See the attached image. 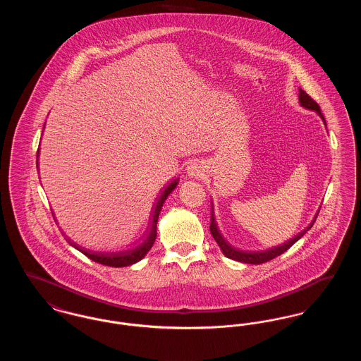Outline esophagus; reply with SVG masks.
<instances>
[{
    "mask_svg": "<svg viewBox=\"0 0 361 361\" xmlns=\"http://www.w3.org/2000/svg\"><path fill=\"white\" fill-rule=\"evenodd\" d=\"M188 176L190 177H195V178H197V177H200L202 176V173H203V169H202V166H199V164H196V162H193V164H190L188 166Z\"/></svg>",
    "mask_w": 361,
    "mask_h": 361,
    "instance_id": "1",
    "label": "esophagus"
}]
</instances>
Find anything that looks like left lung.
Segmentation results:
<instances>
[{
  "label": "left lung",
  "instance_id": "1",
  "mask_svg": "<svg viewBox=\"0 0 361 361\" xmlns=\"http://www.w3.org/2000/svg\"><path fill=\"white\" fill-rule=\"evenodd\" d=\"M299 103H300L302 106H305V108H307V109L315 111V112L322 118V121H325V118H324V115H322V112H321L319 105L315 103V102L310 97L309 94H307L305 90H302V89H299ZM325 123H326V121H325ZM315 218H317V216H315ZM314 222H315V219L311 222V224H310L306 230H303L302 233H299V234H298L296 237H293L292 240L284 242V243L280 245V246H275V247H271V249L262 250V252H243V250L235 249V247H233L231 245H228V243L224 240L222 234L219 233L218 227H216L215 218H214V209H212L209 230H211L212 237L215 238V240H216L218 245H219V247L222 249V252H224V255L226 257L235 259V261H240V262H245V264H264V262H267V261H271V259H274V258L277 257V256L283 255L284 252H287L296 240H300V238L303 237V234L312 227Z\"/></svg>",
  "mask_w": 361,
  "mask_h": 361
}]
</instances>
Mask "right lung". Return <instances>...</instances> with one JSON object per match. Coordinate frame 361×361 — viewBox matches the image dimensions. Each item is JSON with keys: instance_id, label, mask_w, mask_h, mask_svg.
I'll return each mask as SVG.
<instances>
[{"instance_id": "add662e5", "label": "right lung", "mask_w": 361, "mask_h": 361, "mask_svg": "<svg viewBox=\"0 0 361 361\" xmlns=\"http://www.w3.org/2000/svg\"><path fill=\"white\" fill-rule=\"evenodd\" d=\"M39 153V150H37ZM178 180L176 178L174 181H172L165 190L162 192L157 206H155L154 214H153V224H152V230L149 233V235L146 237V240H143L139 246H137L135 249H131V250H126V252H118V253H99V252H92V250H87L85 247L77 245L75 242H71L69 240L70 245L74 246L77 250H80L82 255H85L86 257L90 258L92 261L94 262H99L102 265H106V267H115V268H121V267H128V265H133L137 261H140L142 258L145 257L147 255V252L152 249L153 243H154L155 237H157V222H158V215H159V211L162 208V204L165 203L166 197L172 193L173 189L176 188Z\"/></svg>"}]
</instances>
